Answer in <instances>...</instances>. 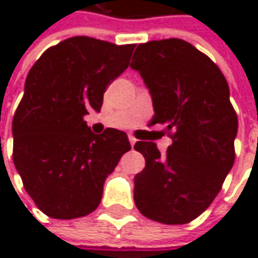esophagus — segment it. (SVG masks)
Returning a JSON list of instances; mask_svg holds the SVG:
<instances>
[{
    "label": "esophagus",
    "instance_id": "34e87169",
    "mask_svg": "<svg viewBox=\"0 0 258 258\" xmlns=\"http://www.w3.org/2000/svg\"><path fill=\"white\" fill-rule=\"evenodd\" d=\"M128 140H130V145H131V146H134V143L137 142V140H136V139H134L133 136H128Z\"/></svg>",
    "mask_w": 258,
    "mask_h": 258
}]
</instances>
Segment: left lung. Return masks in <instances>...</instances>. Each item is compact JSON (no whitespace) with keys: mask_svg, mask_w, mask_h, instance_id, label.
Returning <instances> with one entry per match:
<instances>
[{"mask_svg":"<svg viewBox=\"0 0 258 258\" xmlns=\"http://www.w3.org/2000/svg\"><path fill=\"white\" fill-rule=\"evenodd\" d=\"M130 67L152 97L151 124L166 125L173 143L161 154L137 142L145 169L134 178L140 214L163 224H186L220 192L234 163L237 116L217 64L180 38L139 44Z\"/></svg>","mask_w":258,"mask_h":258,"instance_id":"obj_1","label":"left lung"}]
</instances>
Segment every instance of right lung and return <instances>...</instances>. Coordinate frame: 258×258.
<instances>
[{
  "mask_svg": "<svg viewBox=\"0 0 258 258\" xmlns=\"http://www.w3.org/2000/svg\"><path fill=\"white\" fill-rule=\"evenodd\" d=\"M136 44L72 37L32 66L13 118V163L37 208L73 220L97 209L106 178L131 149L124 131L94 134L83 119L100 112L107 85L128 67Z\"/></svg>",
  "mask_w": 258,
  "mask_h": 258,
  "instance_id": "1",
  "label": "right lung"
}]
</instances>
